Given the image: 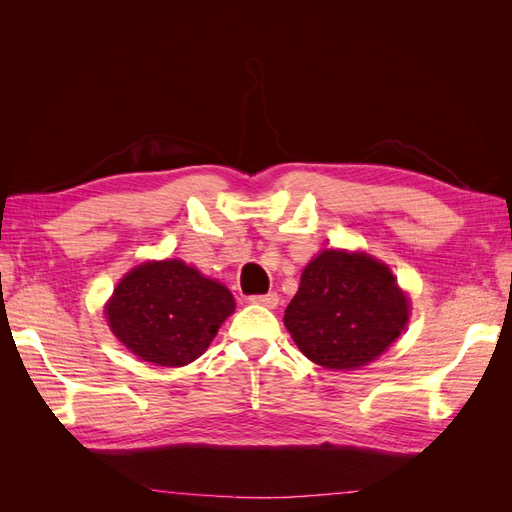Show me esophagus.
<instances>
[{
  "label": "esophagus",
  "mask_w": 512,
  "mask_h": 512,
  "mask_svg": "<svg viewBox=\"0 0 512 512\" xmlns=\"http://www.w3.org/2000/svg\"><path fill=\"white\" fill-rule=\"evenodd\" d=\"M252 303L256 305H265V307H275L277 305V294L275 292H267V294H254V297H250Z\"/></svg>",
  "instance_id": "esophagus-1"
}]
</instances>
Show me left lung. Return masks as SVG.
Returning <instances> with one entry per match:
<instances>
[{
  "mask_svg": "<svg viewBox=\"0 0 512 512\" xmlns=\"http://www.w3.org/2000/svg\"><path fill=\"white\" fill-rule=\"evenodd\" d=\"M408 314L389 267L367 254L324 250L305 267L284 324L309 361L356 369L395 342Z\"/></svg>",
  "mask_w": 512,
  "mask_h": 512,
  "instance_id": "obj_1",
  "label": "left lung"
}]
</instances>
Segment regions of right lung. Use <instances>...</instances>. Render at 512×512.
<instances>
[{"label":"right lung","mask_w":512,"mask_h":512,"mask_svg":"<svg viewBox=\"0 0 512 512\" xmlns=\"http://www.w3.org/2000/svg\"><path fill=\"white\" fill-rule=\"evenodd\" d=\"M232 312L235 299L230 290L181 260L136 267L106 305L108 324L121 344L162 367L198 359Z\"/></svg>","instance_id":"add662e5"}]
</instances>
